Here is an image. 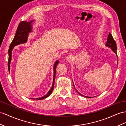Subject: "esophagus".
I'll list each match as a JSON object with an SVG mask.
<instances>
[{
  "instance_id": "1",
  "label": "esophagus",
  "mask_w": 126,
  "mask_h": 126,
  "mask_svg": "<svg viewBox=\"0 0 126 126\" xmlns=\"http://www.w3.org/2000/svg\"><path fill=\"white\" fill-rule=\"evenodd\" d=\"M72 59H73V57H72V56H71V55L67 56L66 57V61H68V62H71V61L72 60Z\"/></svg>"
}]
</instances>
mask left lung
<instances>
[{"instance_id": "8db88e82", "label": "left lung", "mask_w": 126, "mask_h": 126, "mask_svg": "<svg viewBox=\"0 0 126 126\" xmlns=\"http://www.w3.org/2000/svg\"><path fill=\"white\" fill-rule=\"evenodd\" d=\"M106 46L110 47V48H111V49L113 50V52H114L115 53V54L117 55V45H116L115 41L114 40V39H113V38L112 35L111 34V33H109V34L108 37V39H107V42H106ZM73 86H74V85H73ZM74 87H75V86H74ZM76 91H77V92L78 93L79 95H80L81 96H83L82 94H80V93H79L78 92V91H77V90L76 89ZM85 97H88V98H92V97H87V96H85Z\"/></svg>"}]
</instances>
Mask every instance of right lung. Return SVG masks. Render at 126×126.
Here are the masks:
<instances>
[{"label":"right lung","mask_w":126,"mask_h":126,"mask_svg":"<svg viewBox=\"0 0 126 126\" xmlns=\"http://www.w3.org/2000/svg\"><path fill=\"white\" fill-rule=\"evenodd\" d=\"M32 21L30 22H27L26 21H21L19 23L18 26L17 28L16 32L14 38L11 43L10 46H9V50H8V71H10V63L12 60V51L13 47L17 45H19L22 43H25L27 41L28 35L29 32L32 31L31 30V23ZM59 62V61H57L55 63L54 66V78H53V86L51 87V89L49 90V91L48 92L47 94L46 95H44L41 97L35 98L37 100H41L49 96L52 93L54 87V83H55V74H56V67ZM34 99V98H32Z\"/></svg>","instance_id":"obj_1"}]
</instances>
